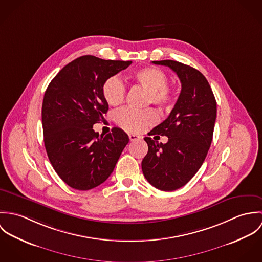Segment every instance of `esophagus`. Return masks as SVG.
<instances>
[{"label":"esophagus","mask_w":262,"mask_h":262,"mask_svg":"<svg viewBox=\"0 0 262 262\" xmlns=\"http://www.w3.org/2000/svg\"><path fill=\"white\" fill-rule=\"evenodd\" d=\"M129 139H130V141H136V140H140V139H141V136H138V135H136V134L130 133V134H129Z\"/></svg>","instance_id":"obj_1"}]
</instances>
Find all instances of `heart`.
I'll list each match as a JSON object with an SVG mask.
<instances>
[{
    "mask_svg": "<svg viewBox=\"0 0 262 262\" xmlns=\"http://www.w3.org/2000/svg\"><path fill=\"white\" fill-rule=\"evenodd\" d=\"M132 79L138 85L147 90L146 101L160 108L168 107L172 104L176 91L167 83V75L154 67H146L136 71L132 75ZM102 94L106 102L111 106H119L124 101L126 86L118 75L108 77L102 85ZM158 117L153 109H144L140 111L129 108L117 112L115 120L122 128L140 132L156 123Z\"/></svg>",
    "mask_w": 262,
    "mask_h": 262,
    "instance_id": "obj_1",
    "label": "heart"
}]
</instances>
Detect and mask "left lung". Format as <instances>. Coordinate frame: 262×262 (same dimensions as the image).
Here are the masks:
<instances>
[{"label": "left lung", "mask_w": 262, "mask_h": 262, "mask_svg": "<svg viewBox=\"0 0 262 262\" xmlns=\"http://www.w3.org/2000/svg\"><path fill=\"white\" fill-rule=\"evenodd\" d=\"M171 69L182 82V91L169 116L153 128L151 135L168 137L163 144L145 137L148 152L141 166L153 187L171 191L184 187L202 166L213 139L217 103L202 73L176 60L152 61Z\"/></svg>", "instance_id": "obj_1"}]
</instances>
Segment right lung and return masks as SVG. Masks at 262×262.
<instances>
[{"label":"right lung","mask_w":262,"mask_h":262,"mask_svg":"<svg viewBox=\"0 0 262 262\" xmlns=\"http://www.w3.org/2000/svg\"><path fill=\"white\" fill-rule=\"evenodd\" d=\"M131 63L80 56L47 86L42 104L45 149L56 173L73 188L88 190L103 184L129 142L120 128L99 136L93 126L109 109L102 94L104 81Z\"/></svg>","instance_id":"right-lung-1"}]
</instances>
